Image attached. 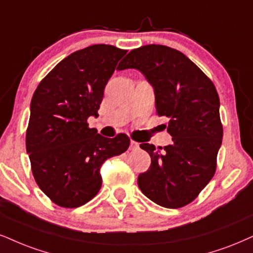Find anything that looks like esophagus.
I'll use <instances>...</instances> for the list:
<instances>
[{
	"label": "esophagus",
	"instance_id": "obj_1",
	"mask_svg": "<svg viewBox=\"0 0 253 253\" xmlns=\"http://www.w3.org/2000/svg\"><path fill=\"white\" fill-rule=\"evenodd\" d=\"M139 148V143H137V142H135V141H130V150H136V149H138Z\"/></svg>",
	"mask_w": 253,
	"mask_h": 253
}]
</instances>
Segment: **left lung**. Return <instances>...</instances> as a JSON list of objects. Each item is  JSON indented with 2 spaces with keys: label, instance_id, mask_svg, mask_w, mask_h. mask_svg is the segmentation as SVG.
I'll return each mask as SVG.
<instances>
[{
  "label": "left lung",
  "instance_id": "left-lung-1",
  "mask_svg": "<svg viewBox=\"0 0 253 253\" xmlns=\"http://www.w3.org/2000/svg\"><path fill=\"white\" fill-rule=\"evenodd\" d=\"M141 71L155 92L156 111L169 118L167 131L172 143L157 149L141 148L151 165L137 179L141 191L168 209L189 204L207 186L216 171L223 126L219 97L213 83L185 55L160 44L133 49L117 70Z\"/></svg>",
  "mask_w": 253,
  "mask_h": 253
}]
</instances>
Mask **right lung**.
Here are the masks:
<instances>
[{
    "mask_svg": "<svg viewBox=\"0 0 253 253\" xmlns=\"http://www.w3.org/2000/svg\"><path fill=\"white\" fill-rule=\"evenodd\" d=\"M126 54L108 44L75 51L34 92L27 154L37 185L60 207L79 208L91 201L102 186V164L129 148L124 133L107 138L86 123L98 117L105 85Z\"/></svg>",
    "mask_w": 253,
    "mask_h": 253,
    "instance_id": "right-lung-1",
    "label": "right lung"
}]
</instances>
